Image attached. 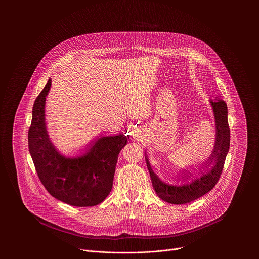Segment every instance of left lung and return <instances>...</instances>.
I'll return each mask as SVG.
<instances>
[{
  "mask_svg": "<svg viewBox=\"0 0 259 259\" xmlns=\"http://www.w3.org/2000/svg\"><path fill=\"white\" fill-rule=\"evenodd\" d=\"M215 121V142L211 155L207 160L190 168H184L176 173L181 184H170L163 181L153 170L145 153V162L149 169L153 187L158 197L163 201L181 205L193 202L210 192L217 183L223 172L225 161L230 150V128L228 122V106L225 100L216 97L209 100ZM197 176L196 177L195 175ZM194 176L191 181L189 177Z\"/></svg>",
  "mask_w": 259,
  "mask_h": 259,
  "instance_id": "8db88e82",
  "label": "left lung"
}]
</instances>
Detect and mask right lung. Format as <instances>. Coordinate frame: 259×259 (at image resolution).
Segmentation results:
<instances>
[{
	"mask_svg": "<svg viewBox=\"0 0 259 259\" xmlns=\"http://www.w3.org/2000/svg\"><path fill=\"white\" fill-rule=\"evenodd\" d=\"M51 79L35 98L28 130V150L36 173L48 193L76 207L100 204L110 193L118 156L127 144V136L96 137L75 157L62 155L51 141L45 117L46 97Z\"/></svg>",
	"mask_w": 259,
	"mask_h": 259,
	"instance_id": "obj_1",
	"label": "right lung"
}]
</instances>
